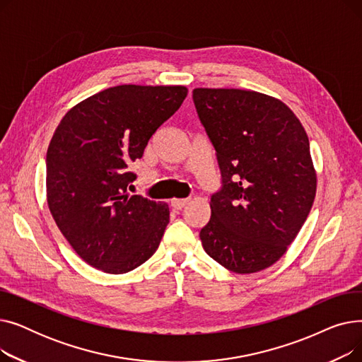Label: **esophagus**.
<instances>
[{
  "label": "esophagus",
  "mask_w": 362,
  "mask_h": 362,
  "mask_svg": "<svg viewBox=\"0 0 362 362\" xmlns=\"http://www.w3.org/2000/svg\"><path fill=\"white\" fill-rule=\"evenodd\" d=\"M187 202H189L187 199H171V206L176 208V210H182Z\"/></svg>",
  "instance_id": "esophagus-1"
}]
</instances>
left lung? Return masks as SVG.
<instances>
[{
    "label": "left lung",
    "instance_id": "obj_1",
    "mask_svg": "<svg viewBox=\"0 0 362 362\" xmlns=\"http://www.w3.org/2000/svg\"><path fill=\"white\" fill-rule=\"evenodd\" d=\"M221 170L199 232L205 252L236 274L272 267L305 223L317 192L310 141L295 112L255 90L195 88Z\"/></svg>",
    "mask_w": 362,
    "mask_h": 362
}]
</instances>
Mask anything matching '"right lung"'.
Instances as JSON below:
<instances>
[{
	"mask_svg": "<svg viewBox=\"0 0 362 362\" xmlns=\"http://www.w3.org/2000/svg\"><path fill=\"white\" fill-rule=\"evenodd\" d=\"M186 95L180 85L114 86L71 107L57 126L47 151V202L90 267L123 274L157 251L168 205L129 195V167Z\"/></svg>",
	"mask_w": 362,
	"mask_h": 362,
	"instance_id": "add662e5",
	"label": "right lung"
}]
</instances>
